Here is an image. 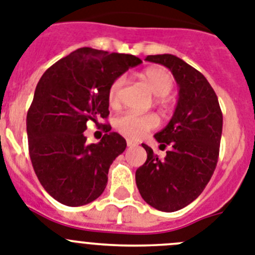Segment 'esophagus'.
<instances>
[{
    "label": "esophagus",
    "instance_id": "1",
    "mask_svg": "<svg viewBox=\"0 0 255 255\" xmlns=\"http://www.w3.org/2000/svg\"><path fill=\"white\" fill-rule=\"evenodd\" d=\"M127 146L128 147H133V146H137V143L132 140H127Z\"/></svg>",
    "mask_w": 255,
    "mask_h": 255
}]
</instances>
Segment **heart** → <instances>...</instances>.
<instances>
[{
    "instance_id": "b5f03b06",
    "label": "heart",
    "mask_w": 255,
    "mask_h": 255,
    "mask_svg": "<svg viewBox=\"0 0 255 255\" xmlns=\"http://www.w3.org/2000/svg\"><path fill=\"white\" fill-rule=\"evenodd\" d=\"M140 78L156 97V103L164 104L165 96L174 87V78L172 73L161 66H151L141 72ZM126 83L125 77H118L113 81L108 91V101L110 106L117 108L121 103V91ZM117 129L130 138H140L146 132L158 127L159 119L155 114H134L125 113L119 115L114 122Z\"/></svg>"
}]
</instances>
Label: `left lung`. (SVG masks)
<instances>
[{
	"mask_svg": "<svg viewBox=\"0 0 255 255\" xmlns=\"http://www.w3.org/2000/svg\"><path fill=\"white\" fill-rule=\"evenodd\" d=\"M145 60L161 64L178 85L176 110L155 134L160 147L170 146L160 159L151 147L145 164L136 170V185L143 200L161 212H176L198 198L216 169L223 117L216 92L204 75L170 54L149 55Z\"/></svg>",
	"mask_w": 255,
	"mask_h": 255,
	"instance_id": "left-lung-1",
	"label": "left lung"
}]
</instances>
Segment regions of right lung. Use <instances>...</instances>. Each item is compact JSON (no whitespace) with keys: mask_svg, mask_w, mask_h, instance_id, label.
Segmentation results:
<instances>
[{"mask_svg":"<svg viewBox=\"0 0 255 255\" xmlns=\"http://www.w3.org/2000/svg\"><path fill=\"white\" fill-rule=\"evenodd\" d=\"M141 59L128 54L82 47L50 66L35 87L26 114L33 169L48 194L68 207L96 200L108 183L113 160L127 142L105 132L100 142L86 143L87 122L109 115L108 91L114 79Z\"/></svg>","mask_w":255,"mask_h":255,"instance_id":"1","label":"right lung"}]
</instances>
